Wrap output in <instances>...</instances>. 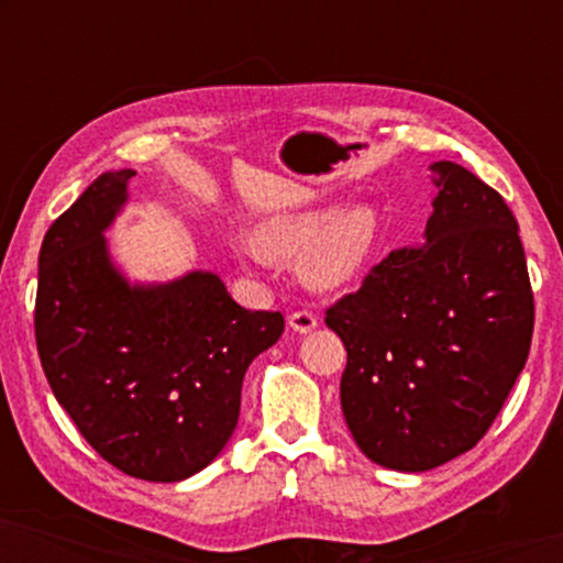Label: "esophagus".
<instances>
[{"label":"esophagus","instance_id":"obj_1","mask_svg":"<svg viewBox=\"0 0 563 563\" xmlns=\"http://www.w3.org/2000/svg\"><path fill=\"white\" fill-rule=\"evenodd\" d=\"M289 325L291 330H297V333H310V330L318 325V314L312 310H295L289 314Z\"/></svg>","mask_w":563,"mask_h":563}]
</instances>
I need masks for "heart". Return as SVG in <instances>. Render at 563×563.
Wrapping results in <instances>:
<instances>
[{
	"mask_svg": "<svg viewBox=\"0 0 563 563\" xmlns=\"http://www.w3.org/2000/svg\"><path fill=\"white\" fill-rule=\"evenodd\" d=\"M379 222L368 207L307 210L274 220L264 228V245L276 256H302L305 279L333 289L364 272L374 256Z\"/></svg>",
	"mask_w": 563,
	"mask_h": 563,
	"instance_id": "1",
	"label": "heart"
}]
</instances>
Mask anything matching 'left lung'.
<instances>
[{"instance_id": "obj_1", "label": "left lung", "mask_w": 563, "mask_h": 563, "mask_svg": "<svg viewBox=\"0 0 563 563\" xmlns=\"http://www.w3.org/2000/svg\"><path fill=\"white\" fill-rule=\"evenodd\" d=\"M420 249L391 251L325 310L349 351L341 407L374 464L428 472L482 441L530 353L533 289L518 220L451 161Z\"/></svg>"}]
</instances>
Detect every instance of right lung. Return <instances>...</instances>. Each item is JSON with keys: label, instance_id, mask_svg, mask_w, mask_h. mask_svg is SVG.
<instances>
[{"label": "right lung", "instance_id": "1", "mask_svg": "<svg viewBox=\"0 0 563 563\" xmlns=\"http://www.w3.org/2000/svg\"><path fill=\"white\" fill-rule=\"evenodd\" d=\"M133 176L102 174L45 233L35 343L58 405L107 464L179 482L233 435L245 368L279 341L284 314L245 310L202 272L130 287L102 233Z\"/></svg>", "mask_w": 563, "mask_h": 563}]
</instances>
